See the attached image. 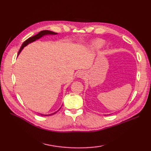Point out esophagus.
<instances>
[{
	"label": "esophagus",
	"mask_w": 151,
	"mask_h": 151,
	"mask_svg": "<svg viewBox=\"0 0 151 151\" xmlns=\"http://www.w3.org/2000/svg\"><path fill=\"white\" fill-rule=\"evenodd\" d=\"M76 76H77L78 78H84L85 76V73L84 71H79L77 75H76Z\"/></svg>",
	"instance_id": "esophagus-1"
}]
</instances>
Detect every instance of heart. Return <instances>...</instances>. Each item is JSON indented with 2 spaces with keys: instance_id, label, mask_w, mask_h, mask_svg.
Listing matches in <instances>:
<instances>
[{
  "instance_id": "1",
  "label": "heart",
  "mask_w": 151,
  "mask_h": 151,
  "mask_svg": "<svg viewBox=\"0 0 151 151\" xmlns=\"http://www.w3.org/2000/svg\"><path fill=\"white\" fill-rule=\"evenodd\" d=\"M105 45V42L103 40H97L93 41L91 43V48L94 50L100 49L102 47H104Z\"/></svg>"
}]
</instances>
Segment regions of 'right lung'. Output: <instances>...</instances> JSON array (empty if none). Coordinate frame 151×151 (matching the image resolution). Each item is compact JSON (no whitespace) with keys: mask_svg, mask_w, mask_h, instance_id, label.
<instances>
[{"mask_svg":"<svg viewBox=\"0 0 151 151\" xmlns=\"http://www.w3.org/2000/svg\"><path fill=\"white\" fill-rule=\"evenodd\" d=\"M56 34H57V33H55V32H54L50 31V30H43V31L40 32L38 33L37 34L35 35V36H32V37H30L28 38V40H27L26 41H24V42L23 43H22V46L21 47L20 49H19V50L18 56L19 55V54L21 53V52L22 50V49H24V47L27 46L28 44H30V43H32V42H34L35 41H36V40H37L40 39V38H41V37H43V36H49V35H56ZM60 109H59L58 110H60ZM58 111H55V112H54V113H52V114H40L41 115H42V116H48V115H54V114H56L57 112H58Z\"/></svg>","mask_w":151,"mask_h":151,"instance_id":"1","label":"right lung"}]
</instances>
